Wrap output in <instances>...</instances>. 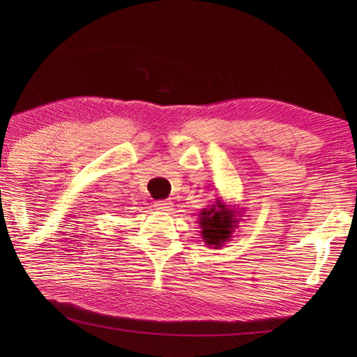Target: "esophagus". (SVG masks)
Wrapping results in <instances>:
<instances>
[{
	"label": "esophagus",
	"instance_id": "esophagus-1",
	"mask_svg": "<svg viewBox=\"0 0 357 357\" xmlns=\"http://www.w3.org/2000/svg\"><path fill=\"white\" fill-rule=\"evenodd\" d=\"M154 208L157 211H170L172 209V203L170 202H165V200H159L154 203Z\"/></svg>",
	"mask_w": 357,
	"mask_h": 357
}]
</instances>
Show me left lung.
Masks as SVG:
<instances>
[{"label":"left lung","mask_w":357,"mask_h":357,"mask_svg":"<svg viewBox=\"0 0 357 357\" xmlns=\"http://www.w3.org/2000/svg\"><path fill=\"white\" fill-rule=\"evenodd\" d=\"M241 213L238 209L229 208L228 204L222 202V198H215L214 204L209 208H203L198 214V223L202 228V239L211 249H219L229 238L238 227Z\"/></svg>","instance_id":"8db88e82"}]
</instances>
